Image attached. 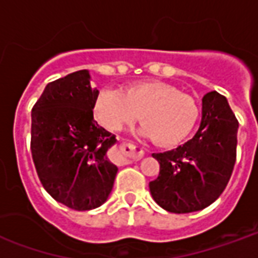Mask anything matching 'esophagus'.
Masks as SVG:
<instances>
[{
  "mask_svg": "<svg viewBox=\"0 0 258 258\" xmlns=\"http://www.w3.org/2000/svg\"><path fill=\"white\" fill-rule=\"evenodd\" d=\"M120 153L127 160H138L144 156V149L133 142H124L120 145Z\"/></svg>",
  "mask_w": 258,
  "mask_h": 258,
  "instance_id": "esophagus-1",
  "label": "esophagus"
}]
</instances>
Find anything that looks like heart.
<instances>
[{"mask_svg":"<svg viewBox=\"0 0 258 258\" xmlns=\"http://www.w3.org/2000/svg\"><path fill=\"white\" fill-rule=\"evenodd\" d=\"M96 116L103 127L118 131L138 118L142 134L160 146L177 145L185 140L198 120V106L162 81H144L127 90H103L96 99Z\"/></svg>","mask_w":258,"mask_h":258,"instance_id":"heart-1","label":"heart"}]
</instances>
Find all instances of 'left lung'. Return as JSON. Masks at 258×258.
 <instances>
[{"label": "left lung", "mask_w": 258, "mask_h": 258, "mask_svg": "<svg viewBox=\"0 0 258 258\" xmlns=\"http://www.w3.org/2000/svg\"><path fill=\"white\" fill-rule=\"evenodd\" d=\"M239 123L225 96L216 91L202 99V121L192 140L175 149L153 153L160 164L149 182L152 198L177 214L210 206L231 178L238 144Z\"/></svg>", "instance_id": "obj_1"}]
</instances>
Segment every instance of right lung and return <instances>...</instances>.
Listing matches in <instances>:
<instances>
[{
    "instance_id": "1",
    "label": "right lung",
    "mask_w": 258,
    "mask_h": 258,
    "mask_svg": "<svg viewBox=\"0 0 258 258\" xmlns=\"http://www.w3.org/2000/svg\"><path fill=\"white\" fill-rule=\"evenodd\" d=\"M88 70L49 83L31 110V156L42 186L73 210L103 205L117 167L107 151L117 140L94 120L99 91Z\"/></svg>"
}]
</instances>
